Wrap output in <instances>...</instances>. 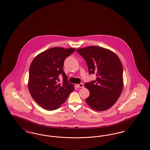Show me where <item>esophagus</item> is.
I'll use <instances>...</instances> for the list:
<instances>
[{"label":"esophagus","mask_w":150,"mask_h":150,"mask_svg":"<svg viewBox=\"0 0 150 150\" xmlns=\"http://www.w3.org/2000/svg\"><path fill=\"white\" fill-rule=\"evenodd\" d=\"M76 86H78V88H83L84 87V84L83 83H80L79 84H77Z\"/></svg>","instance_id":"obj_1"}]
</instances>
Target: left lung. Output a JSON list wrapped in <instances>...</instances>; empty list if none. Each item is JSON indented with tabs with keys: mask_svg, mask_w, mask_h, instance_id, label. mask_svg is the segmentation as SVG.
Segmentation results:
<instances>
[{
	"mask_svg": "<svg viewBox=\"0 0 150 150\" xmlns=\"http://www.w3.org/2000/svg\"><path fill=\"white\" fill-rule=\"evenodd\" d=\"M76 50L86 60L89 74L97 76L95 81L85 84L90 93L86 100V103L97 111L107 110L116 103L122 91L123 69L120 59L114 52L98 46Z\"/></svg>",
	"mask_w": 150,
	"mask_h": 150,
	"instance_id": "left-lung-1",
	"label": "left lung"
}]
</instances>
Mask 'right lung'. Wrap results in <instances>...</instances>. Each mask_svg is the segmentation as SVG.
<instances>
[{
	"instance_id": "right-lung-1",
	"label": "right lung",
	"mask_w": 150,
	"mask_h": 150,
	"mask_svg": "<svg viewBox=\"0 0 150 150\" xmlns=\"http://www.w3.org/2000/svg\"><path fill=\"white\" fill-rule=\"evenodd\" d=\"M75 48L54 47L39 53L33 60L29 69L28 88L32 98L47 110H56L64 103L74 89L67 81L63 70L66 58ZM62 74L63 82L59 83Z\"/></svg>"
}]
</instances>
